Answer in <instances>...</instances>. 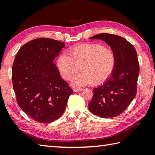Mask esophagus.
Masks as SVG:
<instances>
[{
	"mask_svg": "<svg viewBox=\"0 0 155 155\" xmlns=\"http://www.w3.org/2000/svg\"><path fill=\"white\" fill-rule=\"evenodd\" d=\"M82 90H83V89H81V88H74V89H73V91L74 92H79V91H81Z\"/></svg>",
	"mask_w": 155,
	"mask_h": 155,
	"instance_id": "1",
	"label": "esophagus"
}]
</instances>
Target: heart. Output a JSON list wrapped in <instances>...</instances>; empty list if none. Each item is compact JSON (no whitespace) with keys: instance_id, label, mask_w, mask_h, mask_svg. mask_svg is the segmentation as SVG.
Instances as JSON below:
<instances>
[{"instance_id":"b5f03b06","label":"heart","mask_w":155,"mask_h":155,"mask_svg":"<svg viewBox=\"0 0 155 155\" xmlns=\"http://www.w3.org/2000/svg\"><path fill=\"white\" fill-rule=\"evenodd\" d=\"M70 56L61 54L56 60L60 75L70 80L74 87L93 85L104 83L111 77L116 66V56L110 48L100 44H84L69 51Z\"/></svg>"}]
</instances>
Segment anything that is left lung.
<instances>
[{"instance_id":"1","label":"left lung","mask_w":155,"mask_h":155,"mask_svg":"<svg viewBox=\"0 0 155 155\" xmlns=\"http://www.w3.org/2000/svg\"><path fill=\"white\" fill-rule=\"evenodd\" d=\"M91 39H101L110 45L116 56V66L104 84L94 88L89 110L103 118L117 116L135 97L140 71L137 53L133 45L119 35L99 33Z\"/></svg>"}]
</instances>
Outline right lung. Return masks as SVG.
I'll return each instance as SVG.
<instances>
[{
	"label": "right lung",
	"mask_w": 155,
	"mask_h": 155,
	"mask_svg": "<svg viewBox=\"0 0 155 155\" xmlns=\"http://www.w3.org/2000/svg\"><path fill=\"white\" fill-rule=\"evenodd\" d=\"M64 47L62 41L38 38L23 45L15 56L12 81L17 104L38 122L58 119L73 93L54 63Z\"/></svg>",
	"instance_id": "right-lung-1"
}]
</instances>
